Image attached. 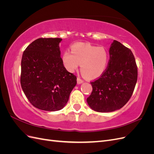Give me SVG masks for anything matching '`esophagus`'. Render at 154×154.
<instances>
[{
	"label": "esophagus",
	"instance_id": "1",
	"mask_svg": "<svg viewBox=\"0 0 154 154\" xmlns=\"http://www.w3.org/2000/svg\"><path fill=\"white\" fill-rule=\"evenodd\" d=\"M83 80H82V79H81L80 78L78 77V78H77V83H78V84H80V83H83Z\"/></svg>",
	"mask_w": 154,
	"mask_h": 154
}]
</instances>
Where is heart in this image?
Masks as SVG:
<instances>
[{
  "label": "heart",
  "instance_id": "1",
  "mask_svg": "<svg viewBox=\"0 0 154 154\" xmlns=\"http://www.w3.org/2000/svg\"><path fill=\"white\" fill-rule=\"evenodd\" d=\"M66 50L62 56L63 66L73 72L81 64V72L88 79L100 77L108 66L109 54L103 47H96L87 43H76Z\"/></svg>",
  "mask_w": 154,
  "mask_h": 154
}]
</instances>
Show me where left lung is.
Here are the masks:
<instances>
[{"instance_id":"obj_1","label":"left lung","mask_w":154,"mask_h":154,"mask_svg":"<svg viewBox=\"0 0 154 154\" xmlns=\"http://www.w3.org/2000/svg\"><path fill=\"white\" fill-rule=\"evenodd\" d=\"M105 71L91 82L92 91L88 105L99 112H109L123 107L131 97L137 80V67L132 51L117 40L109 49Z\"/></svg>"}]
</instances>
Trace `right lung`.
<instances>
[{
  "label": "right lung",
  "mask_w": 154,
  "mask_h": 154,
  "mask_svg": "<svg viewBox=\"0 0 154 154\" xmlns=\"http://www.w3.org/2000/svg\"><path fill=\"white\" fill-rule=\"evenodd\" d=\"M60 38H40L22 54L20 84L27 98L36 108L57 111L66 105L76 76L68 72L60 57Z\"/></svg>",
  "instance_id": "1"
}]
</instances>
